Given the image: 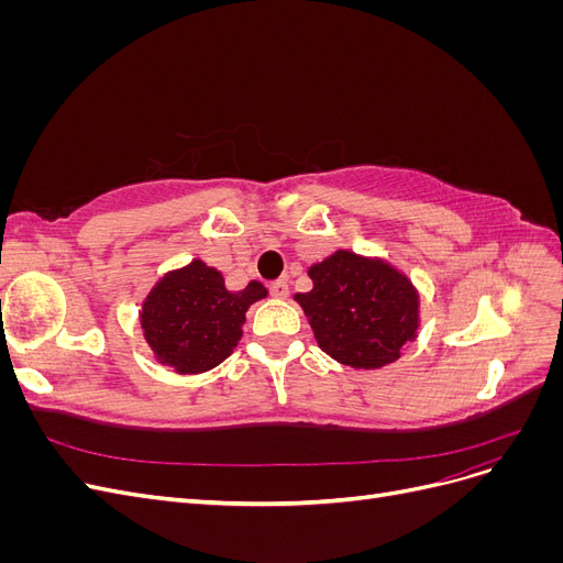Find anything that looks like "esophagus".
Returning <instances> with one entry per match:
<instances>
[{
	"label": "esophagus",
	"mask_w": 563,
	"mask_h": 563,
	"mask_svg": "<svg viewBox=\"0 0 563 563\" xmlns=\"http://www.w3.org/2000/svg\"><path fill=\"white\" fill-rule=\"evenodd\" d=\"M269 294L275 296V298H286V296H288V284H286V279L272 282V284H269Z\"/></svg>",
	"instance_id": "34e87169"
}]
</instances>
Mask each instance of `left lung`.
<instances>
[{"label":"left lung","instance_id":"obj_1","mask_svg":"<svg viewBox=\"0 0 563 563\" xmlns=\"http://www.w3.org/2000/svg\"><path fill=\"white\" fill-rule=\"evenodd\" d=\"M312 291L296 300L319 347L352 368H383L416 338L418 294L383 261L335 251L310 267Z\"/></svg>","mask_w":563,"mask_h":563}]
</instances>
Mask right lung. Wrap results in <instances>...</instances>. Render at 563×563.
Instances as JSON below:
<instances>
[{
    "label": "right lung",
    "mask_w": 563,
    "mask_h": 563,
    "mask_svg": "<svg viewBox=\"0 0 563 563\" xmlns=\"http://www.w3.org/2000/svg\"><path fill=\"white\" fill-rule=\"evenodd\" d=\"M265 296L261 282L228 291L218 269L192 261L152 288L141 327L157 362L178 373H203L228 360L242 338L246 310Z\"/></svg>",
    "instance_id": "1"
}]
</instances>
